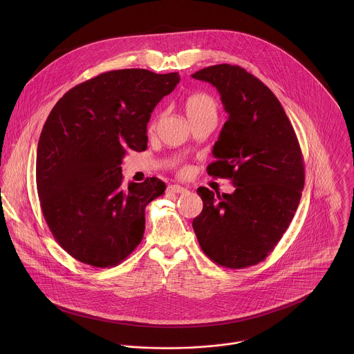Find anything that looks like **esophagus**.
<instances>
[{
  "label": "esophagus",
  "instance_id": "1",
  "mask_svg": "<svg viewBox=\"0 0 354 354\" xmlns=\"http://www.w3.org/2000/svg\"><path fill=\"white\" fill-rule=\"evenodd\" d=\"M167 191H169V192H173V194H184V192H187L188 189L184 188V187H181V185H170V187L167 188Z\"/></svg>",
  "mask_w": 354,
  "mask_h": 354
}]
</instances>
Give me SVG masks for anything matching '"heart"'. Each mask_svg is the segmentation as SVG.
Listing matches in <instances>:
<instances>
[{
	"label": "heart",
	"mask_w": 354,
	"mask_h": 354,
	"mask_svg": "<svg viewBox=\"0 0 354 354\" xmlns=\"http://www.w3.org/2000/svg\"><path fill=\"white\" fill-rule=\"evenodd\" d=\"M184 111L191 124L205 120L216 121L218 104L211 95L204 93H195L184 101ZM151 128H153V124ZM181 173L185 174L187 169H181Z\"/></svg>",
	"instance_id": "b5f03b06"
}]
</instances>
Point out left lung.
Masks as SVG:
<instances>
[{"label":"left lung","mask_w":354,"mask_h":354,"mask_svg":"<svg viewBox=\"0 0 354 354\" xmlns=\"http://www.w3.org/2000/svg\"><path fill=\"white\" fill-rule=\"evenodd\" d=\"M192 77L216 87L229 114L207 173L236 187L230 195L198 188L203 209L192 226L214 263L245 268L271 253L295 216L305 181L300 143L277 97L244 68L219 64Z\"/></svg>","instance_id":"1"}]
</instances>
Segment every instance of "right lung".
Masks as SVG:
<instances>
[{"instance_id":"1","label":"right lung","mask_w":354,"mask_h":354,"mask_svg":"<svg viewBox=\"0 0 354 354\" xmlns=\"http://www.w3.org/2000/svg\"><path fill=\"white\" fill-rule=\"evenodd\" d=\"M178 82L177 72L109 71L53 107L38 143L37 189L53 237L76 260L113 267L143 240L146 205L166 185L150 177L125 187L122 156L147 149L152 110Z\"/></svg>"}]
</instances>
